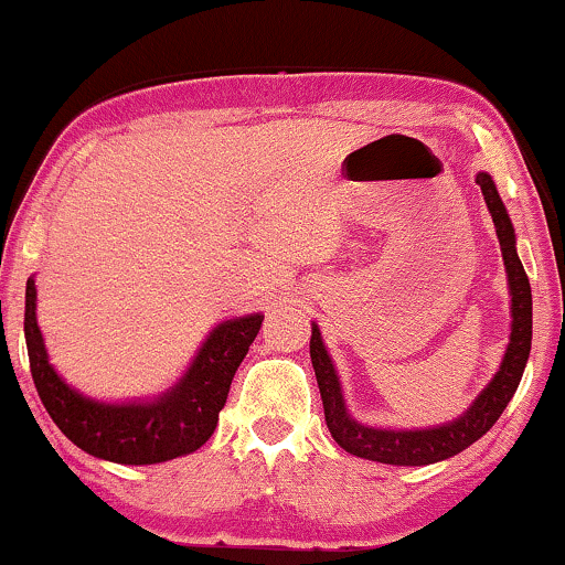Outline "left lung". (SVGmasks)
Instances as JSON below:
<instances>
[{
    "instance_id": "8db88e82",
    "label": "left lung",
    "mask_w": 565,
    "mask_h": 565,
    "mask_svg": "<svg viewBox=\"0 0 565 565\" xmlns=\"http://www.w3.org/2000/svg\"><path fill=\"white\" fill-rule=\"evenodd\" d=\"M476 184L481 186L483 200L494 220V230L499 237V248H502V258L507 266V276H510V291H512V335L510 345H507L504 361L499 365L497 376L491 384L483 388L479 399L471 404V409L456 423L433 427V430H376V427L359 425L355 419L348 417L343 394H340V384L332 369V361L322 345V335L312 324V340H309V355H312L315 376L320 384L322 407H324V423H328L332 438L340 448L351 452V456L376 460V463L388 466H427L438 463L456 452L466 450L473 445L481 435L491 430V425L502 417V412L510 399L518 392L524 363L530 359L532 345V294H530V279L524 274L522 260L514 250V230L512 222L507 217V210L499 192L491 181L489 173H479Z\"/></svg>"
}]
</instances>
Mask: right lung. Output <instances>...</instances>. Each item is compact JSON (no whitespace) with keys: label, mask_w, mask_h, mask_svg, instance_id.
Masks as SVG:
<instances>
[{"label":"right lung","mask_w":565,"mask_h":565,"mask_svg":"<svg viewBox=\"0 0 565 565\" xmlns=\"http://www.w3.org/2000/svg\"><path fill=\"white\" fill-rule=\"evenodd\" d=\"M264 315L222 322L206 338L192 369L161 399L102 404L74 392L47 363L35 322V281L25 289V340L38 396L58 430L94 458L146 466L186 456L212 438L237 365L256 340Z\"/></svg>","instance_id":"right-lung-1"}]
</instances>
